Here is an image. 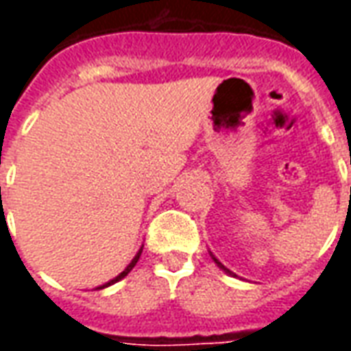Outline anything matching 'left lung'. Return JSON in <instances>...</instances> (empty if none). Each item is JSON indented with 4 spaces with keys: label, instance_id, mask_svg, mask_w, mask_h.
<instances>
[{
    "label": "left lung",
    "instance_id": "1",
    "mask_svg": "<svg viewBox=\"0 0 351 351\" xmlns=\"http://www.w3.org/2000/svg\"><path fill=\"white\" fill-rule=\"evenodd\" d=\"M213 259H214V261H216V263H218V267H220L221 271H226V272H229V274H231V271H229V269H226V267H223V265H221V263H220V261H218V259L214 258V256H213Z\"/></svg>",
    "mask_w": 351,
    "mask_h": 351
}]
</instances>
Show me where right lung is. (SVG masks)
Returning <instances> with one entry per match:
<instances>
[{
    "instance_id": "right-lung-1",
    "label": "right lung",
    "mask_w": 351,
    "mask_h": 351,
    "mask_svg": "<svg viewBox=\"0 0 351 351\" xmlns=\"http://www.w3.org/2000/svg\"><path fill=\"white\" fill-rule=\"evenodd\" d=\"M141 252H143V248H141V250L137 252V256H135V258L131 259V263L128 265V267H125V269H123L122 272H120V274H118V276H116V278H112L110 280V282H107V284H103V286H99V287H95V289H103V287H107V286H110V284H116V282H118V280H122L123 276H128V272L131 271V269H133V267H135V265H137V261H138V258H141Z\"/></svg>"
}]
</instances>
